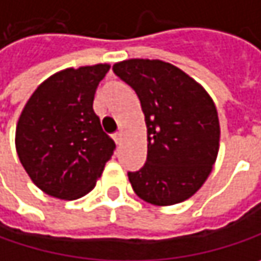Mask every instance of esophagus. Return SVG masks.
<instances>
[{
	"mask_svg": "<svg viewBox=\"0 0 261 261\" xmlns=\"http://www.w3.org/2000/svg\"><path fill=\"white\" fill-rule=\"evenodd\" d=\"M113 139H115V142H116V143H121V139H122V133H121V131L115 133V134H113Z\"/></svg>",
	"mask_w": 261,
	"mask_h": 261,
	"instance_id": "obj_1",
	"label": "esophagus"
}]
</instances>
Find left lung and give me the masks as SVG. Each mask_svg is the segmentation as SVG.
Returning a JSON list of instances; mask_svg holds the SVG:
<instances>
[{"label": "left lung", "mask_w": 261, "mask_h": 261, "mask_svg": "<svg viewBox=\"0 0 261 261\" xmlns=\"http://www.w3.org/2000/svg\"><path fill=\"white\" fill-rule=\"evenodd\" d=\"M113 73L136 91L148 128V156L128 172L134 193L156 206L190 199L207 179L220 149V122L209 94L178 67L127 60Z\"/></svg>", "instance_id": "left-lung-1"}]
</instances>
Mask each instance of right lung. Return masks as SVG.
Returning <instances> with one entry per match:
<instances>
[{"instance_id":"1","label":"right lung","mask_w":261,"mask_h":261,"mask_svg":"<svg viewBox=\"0 0 261 261\" xmlns=\"http://www.w3.org/2000/svg\"><path fill=\"white\" fill-rule=\"evenodd\" d=\"M110 65L65 68L41 83L16 127V151L46 194L76 200L88 194L115 151L92 103Z\"/></svg>"}]
</instances>
